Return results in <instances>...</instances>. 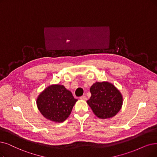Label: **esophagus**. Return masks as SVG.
Returning a JSON list of instances; mask_svg holds the SVG:
<instances>
[{"instance_id": "1", "label": "esophagus", "mask_w": 157, "mask_h": 157, "mask_svg": "<svg viewBox=\"0 0 157 157\" xmlns=\"http://www.w3.org/2000/svg\"><path fill=\"white\" fill-rule=\"evenodd\" d=\"M80 100H86L87 99V98H86V96L83 95V96H82V97H80Z\"/></svg>"}]
</instances>
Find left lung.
Segmentation results:
<instances>
[{"instance_id": "1", "label": "left lung", "mask_w": 157, "mask_h": 157, "mask_svg": "<svg viewBox=\"0 0 157 157\" xmlns=\"http://www.w3.org/2000/svg\"><path fill=\"white\" fill-rule=\"evenodd\" d=\"M91 96L87 103L97 117H113L121 110L123 98L117 87L108 82H97L90 87Z\"/></svg>"}]
</instances>
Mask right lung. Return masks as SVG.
Instances as JSON below:
<instances>
[{
    "label": "right lung",
    "mask_w": 157,
    "mask_h": 157,
    "mask_svg": "<svg viewBox=\"0 0 157 157\" xmlns=\"http://www.w3.org/2000/svg\"><path fill=\"white\" fill-rule=\"evenodd\" d=\"M77 101L70 91L63 85H51L44 90L36 99V105L41 114L48 120L62 122L71 114Z\"/></svg>",
    "instance_id": "obj_1"
}]
</instances>
